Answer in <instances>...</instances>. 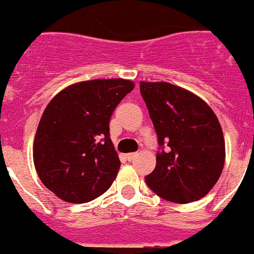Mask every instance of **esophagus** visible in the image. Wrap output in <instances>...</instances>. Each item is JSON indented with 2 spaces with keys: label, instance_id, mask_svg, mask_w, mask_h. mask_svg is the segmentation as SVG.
<instances>
[{
  "label": "esophagus",
  "instance_id": "1",
  "mask_svg": "<svg viewBox=\"0 0 254 254\" xmlns=\"http://www.w3.org/2000/svg\"><path fill=\"white\" fill-rule=\"evenodd\" d=\"M136 155H137V152H131V154H126V159H127V160H128V161H131V160H133Z\"/></svg>",
  "mask_w": 254,
  "mask_h": 254
}]
</instances>
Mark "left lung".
Wrapping results in <instances>:
<instances>
[{"mask_svg":"<svg viewBox=\"0 0 254 254\" xmlns=\"http://www.w3.org/2000/svg\"><path fill=\"white\" fill-rule=\"evenodd\" d=\"M140 91L158 134L156 167L145 177L161 198L190 203L202 198L219 181L225 141L216 114L205 100L169 82H140Z\"/></svg>","mask_w":254,"mask_h":254,"instance_id":"8db88e82","label":"left lung"}]
</instances>
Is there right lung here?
I'll use <instances>...</instances> for the list:
<instances>
[{"label":"right lung","mask_w":254,"mask_h":254,"mask_svg":"<svg viewBox=\"0 0 254 254\" xmlns=\"http://www.w3.org/2000/svg\"><path fill=\"white\" fill-rule=\"evenodd\" d=\"M134 84L98 78L69 85L44 109L33 145L40 181L58 198L85 203L109 190L121 167L109 120Z\"/></svg>","instance_id":"add662e5"}]
</instances>
